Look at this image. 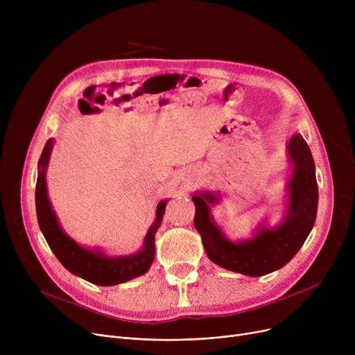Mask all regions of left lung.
I'll use <instances>...</instances> for the list:
<instances>
[{
  "instance_id": "obj_1",
  "label": "left lung",
  "mask_w": 355,
  "mask_h": 355,
  "mask_svg": "<svg viewBox=\"0 0 355 355\" xmlns=\"http://www.w3.org/2000/svg\"><path fill=\"white\" fill-rule=\"evenodd\" d=\"M293 164L288 182L289 204L282 223L273 229L260 225L252 239L232 241L216 225L210 206L218 196L201 191L193 196L196 206L194 227L201 234L202 246L216 265L248 276H263L284 268L305 243L318 210V184L311 149L301 134H293L288 144Z\"/></svg>"
}]
</instances>
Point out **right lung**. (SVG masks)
Segmentation results:
<instances>
[{
	"mask_svg": "<svg viewBox=\"0 0 355 355\" xmlns=\"http://www.w3.org/2000/svg\"><path fill=\"white\" fill-rule=\"evenodd\" d=\"M54 145V139L50 138L39 159V175L35 185V211L39 220L40 230L49 243L51 252L59 259V262L73 275H76L85 281L99 286H112L123 284L130 279L138 277L148 272L155 257V233L161 226L162 216L165 213L166 201H161L157 206V218L154 225L149 227L142 249L138 253L129 256L109 257L101 250H90L71 237H69L59 225L47 194L46 170L49 165L50 154Z\"/></svg>",
	"mask_w": 355,
	"mask_h": 355,
	"instance_id": "obj_1",
	"label": "right lung"
}]
</instances>
